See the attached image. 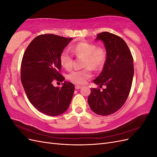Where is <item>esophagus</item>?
<instances>
[{
	"label": "esophagus",
	"instance_id": "obj_1",
	"mask_svg": "<svg viewBox=\"0 0 157 157\" xmlns=\"http://www.w3.org/2000/svg\"><path fill=\"white\" fill-rule=\"evenodd\" d=\"M81 87H82V86H80V85H78V84H76L75 85V88L77 89V90L80 89Z\"/></svg>",
	"mask_w": 157,
	"mask_h": 157
}]
</instances>
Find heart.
I'll return each mask as SVG.
<instances>
[{
	"instance_id": "heart-1",
	"label": "heart",
	"mask_w": 157,
	"mask_h": 157,
	"mask_svg": "<svg viewBox=\"0 0 157 157\" xmlns=\"http://www.w3.org/2000/svg\"><path fill=\"white\" fill-rule=\"evenodd\" d=\"M71 52L78 57H84L83 66L86 67L81 70H75L68 75V78L77 84H84L92 77V70L98 69L104 65L106 59V52L101 47L88 42H79L71 48ZM61 65L67 70L73 68V58L68 50H63L59 56Z\"/></svg>"
}]
</instances>
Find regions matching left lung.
<instances>
[{"label":"left lung","instance_id":"obj_1","mask_svg":"<svg viewBox=\"0 0 157 157\" xmlns=\"http://www.w3.org/2000/svg\"><path fill=\"white\" fill-rule=\"evenodd\" d=\"M106 50L103 69L94 82L106 88H92L88 98L92 111L107 116L117 112L124 105L130 94L134 77V61L131 52L122 38L109 32L97 35Z\"/></svg>","mask_w":157,"mask_h":157}]
</instances>
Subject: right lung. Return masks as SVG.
Segmentation results:
<instances>
[{
	"mask_svg": "<svg viewBox=\"0 0 157 157\" xmlns=\"http://www.w3.org/2000/svg\"><path fill=\"white\" fill-rule=\"evenodd\" d=\"M73 40L53 34L37 36L23 54L21 64V80L29 101L38 111L48 116H58L67 111L75 86L64 81L61 88L55 87L54 80H65L59 71V56Z\"/></svg>",
	"mask_w": 157,
	"mask_h": 157,
	"instance_id": "1",
	"label": "right lung"
}]
</instances>
